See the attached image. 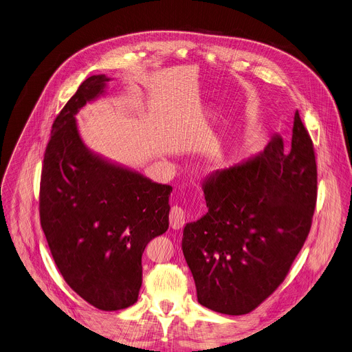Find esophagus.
Masks as SVG:
<instances>
[{
  "instance_id": "34e87169",
  "label": "esophagus",
  "mask_w": 352,
  "mask_h": 352,
  "mask_svg": "<svg viewBox=\"0 0 352 352\" xmlns=\"http://www.w3.org/2000/svg\"><path fill=\"white\" fill-rule=\"evenodd\" d=\"M185 225V212L184 209H181L179 206H173L171 212H170V226L174 230H179L182 229V226Z\"/></svg>"
}]
</instances>
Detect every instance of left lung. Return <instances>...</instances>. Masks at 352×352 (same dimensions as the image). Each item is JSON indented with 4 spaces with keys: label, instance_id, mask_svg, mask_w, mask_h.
Instances as JSON below:
<instances>
[{
    "label": "left lung",
    "instance_id": "1",
    "mask_svg": "<svg viewBox=\"0 0 352 352\" xmlns=\"http://www.w3.org/2000/svg\"><path fill=\"white\" fill-rule=\"evenodd\" d=\"M204 194L206 214L186 223L182 236L198 302L250 313L282 283L311 226L317 168L299 112L289 146L272 136L258 155L209 178Z\"/></svg>",
    "mask_w": 352,
    "mask_h": 352
}]
</instances>
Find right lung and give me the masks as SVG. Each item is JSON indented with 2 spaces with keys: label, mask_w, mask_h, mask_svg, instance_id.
Instances as JSON below:
<instances>
[{
  "label": "right lung",
  "mask_w": 352,
  "mask_h": 352,
  "mask_svg": "<svg viewBox=\"0 0 352 352\" xmlns=\"http://www.w3.org/2000/svg\"><path fill=\"white\" fill-rule=\"evenodd\" d=\"M105 74L88 77L52 126L41 179V225L72 289L97 309L138 302L142 255L167 232L173 186L94 153L76 115L107 94Z\"/></svg>",
  "instance_id": "obj_1"
}]
</instances>
